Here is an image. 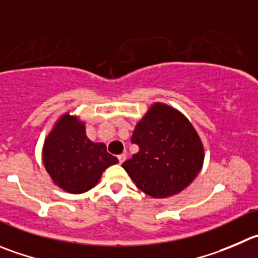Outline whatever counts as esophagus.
Wrapping results in <instances>:
<instances>
[{
	"label": "esophagus",
	"mask_w": 258,
	"mask_h": 258,
	"mask_svg": "<svg viewBox=\"0 0 258 258\" xmlns=\"http://www.w3.org/2000/svg\"><path fill=\"white\" fill-rule=\"evenodd\" d=\"M125 158H126V156H125V154H119V156H117V159H119L120 163H122V162L125 161Z\"/></svg>",
	"instance_id": "esophagus-1"
}]
</instances>
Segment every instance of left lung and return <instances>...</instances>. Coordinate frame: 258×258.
<instances>
[{
  "mask_svg": "<svg viewBox=\"0 0 258 258\" xmlns=\"http://www.w3.org/2000/svg\"><path fill=\"white\" fill-rule=\"evenodd\" d=\"M132 143L138 153L122 163L137 187L153 198L176 195L200 172L204 148L181 112L156 104L137 124Z\"/></svg>",
  "mask_w": 258,
  "mask_h": 258,
  "instance_id": "1",
  "label": "left lung"
}]
</instances>
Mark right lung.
I'll list each match as a JSON object with an SVG mask.
<instances>
[{"label":"right lung","instance_id":"right-lung-1","mask_svg":"<svg viewBox=\"0 0 258 258\" xmlns=\"http://www.w3.org/2000/svg\"><path fill=\"white\" fill-rule=\"evenodd\" d=\"M43 162L55 185L67 192L82 194L94 187L102 172L119 161L104 143H94L86 137L85 125L78 117L66 114L44 143Z\"/></svg>","mask_w":258,"mask_h":258}]
</instances>
